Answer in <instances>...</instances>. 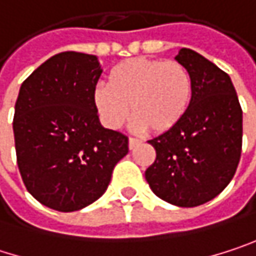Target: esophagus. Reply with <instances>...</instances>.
I'll use <instances>...</instances> for the list:
<instances>
[{"label":"esophagus","mask_w":256,"mask_h":256,"mask_svg":"<svg viewBox=\"0 0 256 256\" xmlns=\"http://www.w3.org/2000/svg\"><path fill=\"white\" fill-rule=\"evenodd\" d=\"M138 145H140V140H139V139H136V138H128V148H130V150H133V148L138 146Z\"/></svg>","instance_id":"34e87169"}]
</instances>
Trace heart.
Returning <instances> with one entry per match:
<instances>
[{
	"label": "heart",
	"mask_w": 256,
	"mask_h": 256,
	"mask_svg": "<svg viewBox=\"0 0 256 256\" xmlns=\"http://www.w3.org/2000/svg\"><path fill=\"white\" fill-rule=\"evenodd\" d=\"M192 93V77L180 62L133 58L110 72L108 87H96L93 102L108 128L123 126L130 106L138 128L166 133L186 116Z\"/></svg>",
	"instance_id": "1"
}]
</instances>
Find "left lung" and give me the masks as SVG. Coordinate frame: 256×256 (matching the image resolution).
<instances>
[{
	"label": "left lung",
	"instance_id": "1",
	"mask_svg": "<svg viewBox=\"0 0 256 256\" xmlns=\"http://www.w3.org/2000/svg\"><path fill=\"white\" fill-rule=\"evenodd\" d=\"M176 60L192 77L191 106L176 128L148 140L156 160L145 179L162 200L194 208L215 198L234 176L243 117L227 72L190 48H180Z\"/></svg>",
	"mask_w": 256,
	"mask_h": 256
}]
</instances>
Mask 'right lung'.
<instances>
[{"instance_id": "right-lung-1", "label": "right lung", "mask_w": 256, "mask_h": 256, "mask_svg": "<svg viewBox=\"0 0 256 256\" xmlns=\"http://www.w3.org/2000/svg\"><path fill=\"white\" fill-rule=\"evenodd\" d=\"M102 70L98 58L62 52L20 86L13 132L18 168L41 204L80 210L108 188L128 138L100 126L93 93Z\"/></svg>"}]
</instances>
